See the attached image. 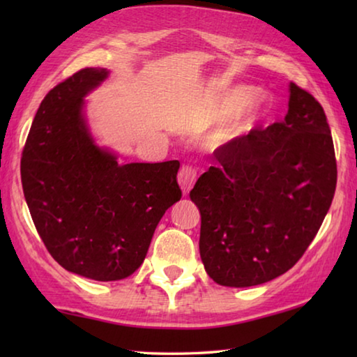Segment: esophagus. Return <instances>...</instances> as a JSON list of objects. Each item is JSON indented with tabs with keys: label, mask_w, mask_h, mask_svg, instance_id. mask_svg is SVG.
Returning a JSON list of instances; mask_svg holds the SVG:
<instances>
[{
	"label": "esophagus",
	"mask_w": 357,
	"mask_h": 357,
	"mask_svg": "<svg viewBox=\"0 0 357 357\" xmlns=\"http://www.w3.org/2000/svg\"><path fill=\"white\" fill-rule=\"evenodd\" d=\"M197 181V168L192 165H183L178 173V183L184 193L189 192Z\"/></svg>",
	"instance_id": "obj_1"
}]
</instances>
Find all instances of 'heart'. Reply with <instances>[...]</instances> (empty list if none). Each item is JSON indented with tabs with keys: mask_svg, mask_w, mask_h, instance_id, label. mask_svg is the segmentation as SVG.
Segmentation results:
<instances>
[{
	"mask_svg": "<svg viewBox=\"0 0 357 357\" xmlns=\"http://www.w3.org/2000/svg\"><path fill=\"white\" fill-rule=\"evenodd\" d=\"M249 98H250L249 89H244V88L236 89V91H233L228 96V99L223 102V105L219 108V110H215L213 113V118L215 119L225 118V116H229V114L236 113L241 106L245 104ZM255 116H257V107L253 104H247L238 114H234L231 123H229L225 129L220 130L219 140L222 142L229 140V138H234L236 135H239L241 132L245 130L253 123Z\"/></svg>",
	"mask_w": 357,
	"mask_h": 357,
	"instance_id": "1",
	"label": "heart"
}]
</instances>
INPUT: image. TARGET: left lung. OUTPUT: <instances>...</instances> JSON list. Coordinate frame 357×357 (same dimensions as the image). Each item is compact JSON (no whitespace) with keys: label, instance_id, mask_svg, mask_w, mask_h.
<instances>
[{"label":"left lung","instance_id":"obj_1","mask_svg":"<svg viewBox=\"0 0 357 357\" xmlns=\"http://www.w3.org/2000/svg\"><path fill=\"white\" fill-rule=\"evenodd\" d=\"M190 190L202 214L200 257L223 287L261 285L285 274L317 236L337 184L324 110L289 83L288 113L214 151Z\"/></svg>","mask_w":357,"mask_h":357}]
</instances>
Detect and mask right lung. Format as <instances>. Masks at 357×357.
Wrapping results in <instances>:
<instances>
[{
	"label": "right lung",
	"mask_w": 357,
	"mask_h": 357,
	"mask_svg": "<svg viewBox=\"0 0 357 357\" xmlns=\"http://www.w3.org/2000/svg\"><path fill=\"white\" fill-rule=\"evenodd\" d=\"M107 75L86 68L50 89L20 162L23 193L47 250L64 269L99 282L140 268L157 223L183 195L178 160L119 165L94 143L83 98Z\"/></svg>",
	"instance_id": "right-lung-1"
}]
</instances>
